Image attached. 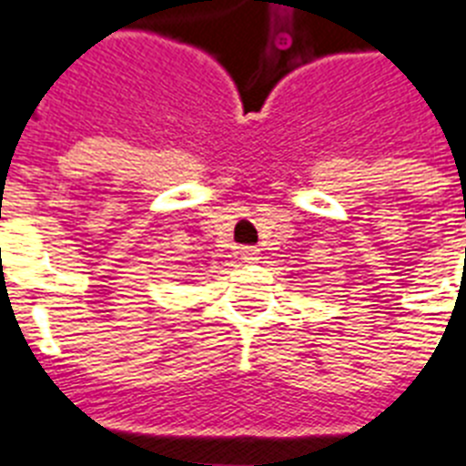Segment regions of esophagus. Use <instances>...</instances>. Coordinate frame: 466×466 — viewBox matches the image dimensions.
Masks as SVG:
<instances>
[{"label": "esophagus", "mask_w": 466, "mask_h": 466, "mask_svg": "<svg viewBox=\"0 0 466 466\" xmlns=\"http://www.w3.org/2000/svg\"><path fill=\"white\" fill-rule=\"evenodd\" d=\"M239 258L244 260V263H256L258 258H260V251H258L256 246H241Z\"/></svg>", "instance_id": "esophagus-1"}]
</instances>
